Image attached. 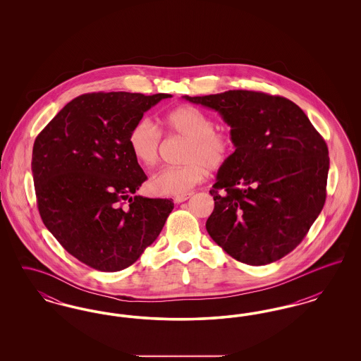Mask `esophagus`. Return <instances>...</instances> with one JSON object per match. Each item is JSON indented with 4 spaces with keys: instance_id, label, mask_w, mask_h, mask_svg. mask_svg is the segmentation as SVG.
Masks as SVG:
<instances>
[{
    "instance_id": "obj_1",
    "label": "esophagus",
    "mask_w": 361,
    "mask_h": 361,
    "mask_svg": "<svg viewBox=\"0 0 361 361\" xmlns=\"http://www.w3.org/2000/svg\"><path fill=\"white\" fill-rule=\"evenodd\" d=\"M193 193L192 192H189V193H184V195H177L176 197H174V203H177V204H180V203H183V202H185V200H188L189 197L192 196Z\"/></svg>"
}]
</instances>
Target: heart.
Here are the masks:
<instances>
[{"mask_svg": "<svg viewBox=\"0 0 361 361\" xmlns=\"http://www.w3.org/2000/svg\"><path fill=\"white\" fill-rule=\"evenodd\" d=\"M168 134L187 137L183 150L181 166L168 168L157 173L150 183L155 195H184L202 183L207 172L218 171L230 161L235 150L234 137L230 131L215 130V123L200 109L192 105H180L162 116ZM131 154L145 168H154L159 161L161 131L149 119L137 121L128 133Z\"/></svg>", "mask_w": 361, "mask_h": 361, "instance_id": "obj_1", "label": "heart"}]
</instances>
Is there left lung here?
<instances>
[{"mask_svg": "<svg viewBox=\"0 0 361 361\" xmlns=\"http://www.w3.org/2000/svg\"><path fill=\"white\" fill-rule=\"evenodd\" d=\"M231 127L235 152L209 190L207 231L227 255L265 265L292 252L326 199V142L291 100L253 90L189 97Z\"/></svg>", "mask_w": 361, "mask_h": 361, "instance_id": "1", "label": "left lung"}]
</instances>
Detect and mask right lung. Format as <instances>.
Instances as JSON below:
<instances>
[{
  "instance_id": "obj_1",
  "label": "right lung",
  "mask_w": 361,
  "mask_h": 361,
  "mask_svg": "<svg viewBox=\"0 0 361 361\" xmlns=\"http://www.w3.org/2000/svg\"><path fill=\"white\" fill-rule=\"evenodd\" d=\"M166 93H87L35 139L32 176L44 226L87 267L116 272L159 235L172 199L134 196L147 176L128 147L131 127Z\"/></svg>"
}]
</instances>
